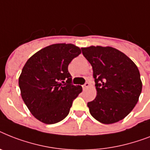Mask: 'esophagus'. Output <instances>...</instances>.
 Returning <instances> with one entry per match:
<instances>
[{"instance_id": "obj_1", "label": "esophagus", "mask_w": 150, "mask_h": 150, "mask_svg": "<svg viewBox=\"0 0 150 150\" xmlns=\"http://www.w3.org/2000/svg\"><path fill=\"white\" fill-rule=\"evenodd\" d=\"M89 86H90V84L88 83V82H86V83L85 84V85H83V86H82V88H83V89L85 90V89H86L87 88L89 87Z\"/></svg>"}]
</instances>
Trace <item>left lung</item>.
I'll return each mask as SVG.
<instances>
[{"instance_id": "1", "label": "left lung", "mask_w": 150, "mask_h": 150, "mask_svg": "<svg viewBox=\"0 0 150 150\" xmlns=\"http://www.w3.org/2000/svg\"><path fill=\"white\" fill-rule=\"evenodd\" d=\"M93 70L96 97L88 103L90 114L103 124H112L127 116L138 103L142 84L138 68L115 47H81Z\"/></svg>"}]
</instances>
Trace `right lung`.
Returning <instances> with one entry per match:
<instances>
[{
    "instance_id": "add662e5",
    "label": "right lung",
    "mask_w": 150,
    "mask_h": 150,
    "mask_svg": "<svg viewBox=\"0 0 150 150\" xmlns=\"http://www.w3.org/2000/svg\"><path fill=\"white\" fill-rule=\"evenodd\" d=\"M81 49L73 44H54L27 61L18 84L24 103L38 120L54 124L69 115L72 102L82 91L71 83L68 66Z\"/></svg>"
}]
</instances>
